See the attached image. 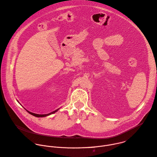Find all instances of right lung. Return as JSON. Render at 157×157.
Returning <instances> with one entry per match:
<instances>
[{"instance_id": "add662e5", "label": "right lung", "mask_w": 157, "mask_h": 157, "mask_svg": "<svg viewBox=\"0 0 157 157\" xmlns=\"http://www.w3.org/2000/svg\"><path fill=\"white\" fill-rule=\"evenodd\" d=\"M58 110V109H57V110H56L52 112V113H49V114H36L32 113H31V112H29V111H28V110H27V112H28V113H29V114H30L31 115H33V116H35V117H46V116H49V115H50V114H52L56 113V112Z\"/></svg>"}]
</instances>
